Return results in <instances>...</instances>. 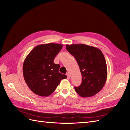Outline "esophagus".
I'll list each match as a JSON object with an SVG mask.
<instances>
[{"label": "esophagus", "instance_id": "1", "mask_svg": "<svg viewBox=\"0 0 130 130\" xmlns=\"http://www.w3.org/2000/svg\"><path fill=\"white\" fill-rule=\"evenodd\" d=\"M67 78H68V79H70V74L69 73H67Z\"/></svg>", "mask_w": 130, "mask_h": 130}]
</instances>
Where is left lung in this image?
Returning a JSON list of instances; mask_svg holds the SVG:
<instances>
[{"instance_id": "8db88e82", "label": "left lung", "mask_w": 130, "mask_h": 130, "mask_svg": "<svg viewBox=\"0 0 130 130\" xmlns=\"http://www.w3.org/2000/svg\"><path fill=\"white\" fill-rule=\"evenodd\" d=\"M68 51L75 58L82 74V82L76 92L82 97L98 93L106 83L107 68L104 55L99 48L84 44L67 45Z\"/></svg>"}]
</instances>
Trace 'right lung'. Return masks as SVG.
Instances as JSON below:
<instances>
[{
	"mask_svg": "<svg viewBox=\"0 0 130 130\" xmlns=\"http://www.w3.org/2000/svg\"><path fill=\"white\" fill-rule=\"evenodd\" d=\"M62 47L61 44H42L32 50L23 65L24 80L29 89L39 96H47L53 93L61 80L67 76L59 72V64L54 60Z\"/></svg>",
	"mask_w": 130,
	"mask_h": 130,
	"instance_id": "add662e5",
	"label": "right lung"
}]
</instances>
